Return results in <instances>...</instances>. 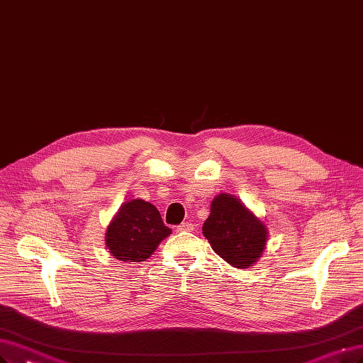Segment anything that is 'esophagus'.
Wrapping results in <instances>:
<instances>
[{"label": "esophagus", "mask_w": 363, "mask_h": 363, "mask_svg": "<svg viewBox=\"0 0 363 363\" xmlns=\"http://www.w3.org/2000/svg\"><path fill=\"white\" fill-rule=\"evenodd\" d=\"M177 231L179 233H189V231H194V223L192 222H183L180 223L177 227Z\"/></svg>", "instance_id": "esophagus-1"}]
</instances>
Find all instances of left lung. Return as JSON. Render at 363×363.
<instances>
[{
	"label": "left lung",
	"mask_w": 363,
	"mask_h": 363,
	"mask_svg": "<svg viewBox=\"0 0 363 363\" xmlns=\"http://www.w3.org/2000/svg\"><path fill=\"white\" fill-rule=\"evenodd\" d=\"M203 234L213 251L237 269L258 261L267 242L266 225L230 194H219L211 201Z\"/></svg>",
	"instance_id": "left-lung-1"
}]
</instances>
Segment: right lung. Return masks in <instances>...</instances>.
<instances>
[{
	"label": "right lung",
	"mask_w": 363,
	"mask_h": 363,
	"mask_svg": "<svg viewBox=\"0 0 363 363\" xmlns=\"http://www.w3.org/2000/svg\"><path fill=\"white\" fill-rule=\"evenodd\" d=\"M169 234L171 228L153 204L144 199H130L121 204L108 225L105 242L112 257L133 264L145 261Z\"/></svg>",
	"instance_id": "1"
}]
</instances>
